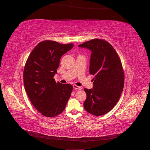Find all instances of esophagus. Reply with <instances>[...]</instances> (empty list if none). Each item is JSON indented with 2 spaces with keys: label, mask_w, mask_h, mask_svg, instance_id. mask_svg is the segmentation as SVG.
Returning a JSON list of instances; mask_svg holds the SVG:
<instances>
[{
  "label": "esophagus",
  "mask_w": 150,
  "mask_h": 150,
  "mask_svg": "<svg viewBox=\"0 0 150 150\" xmlns=\"http://www.w3.org/2000/svg\"><path fill=\"white\" fill-rule=\"evenodd\" d=\"M73 88L74 89H76V90H81V89H82V88L80 87V86H76V85H73Z\"/></svg>",
  "instance_id": "34e87169"
}]
</instances>
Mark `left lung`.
Segmentation results:
<instances>
[{"instance_id":"obj_1","label":"left lung","mask_w":150,"mask_h":150,"mask_svg":"<svg viewBox=\"0 0 150 150\" xmlns=\"http://www.w3.org/2000/svg\"><path fill=\"white\" fill-rule=\"evenodd\" d=\"M91 51L89 73L94 75L93 88H84L85 110L102 116L115 107L124 87V71L118 54L106 40L94 39L79 45Z\"/></svg>"}]
</instances>
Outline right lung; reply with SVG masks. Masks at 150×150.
Instances as JSON below:
<instances>
[{"label": "right lung", "instance_id": "right-lung-1", "mask_svg": "<svg viewBox=\"0 0 150 150\" xmlns=\"http://www.w3.org/2000/svg\"><path fill=\"white\" fill-rule=\"evenodd\" d=\"M73 47L46 40L33 50L25 62L24 84L27 94L34 108L47 117L56 116L64 110L71 96L72 86L56 83L54 76L61 57Z\"/></svg>", "mask_w": 150, "mask_h": 150}]
</instances>
